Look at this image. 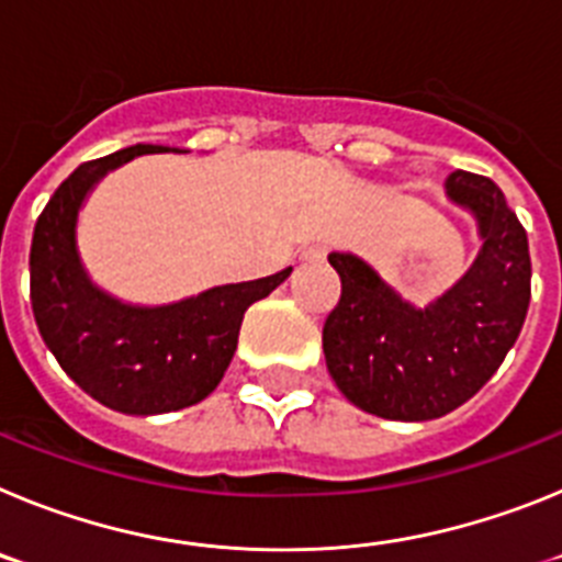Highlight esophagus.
I'll list each match as a JSON object with an SVG mask.
<instances>
[{"instance_id":"obj_1","label":"esophagus","mask_w":562,"mask_h":562,"mask_svg":"<svg viewBox=\"0 0 562 562\" xmlns=\"http://www.w3.org/2000/svg\"><path fill=\"white\" fill-rule=\"evenodd\" d=\"M301 258H304V261H310V265H315V261H324L326 245H310L304 252H301Z\"/></svg>"}]
</instances>
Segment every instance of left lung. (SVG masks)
Segmentation results:
<instances>
[{
  "mask_svg": "<svg viewBox=\"0 0 562 562\" xmlns=\"http://www.w3.org/2000/svg\"><path fill=\"white\" fill-rule=\"evenodd\" d=\"M448 196L484 238L473 267L425 310L402 301L366 261L331 252L340 301L324 324L326 369L342 396L382 419H439L498 371L532 297L529 241L490 177L453 171Z\"/></svg>",
  "mask_w": 562,
  "mask_h": 562,
  "instance_id": "obj_1",
  "label": "left lung"
}]
</instances>
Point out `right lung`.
I'll return each instance as SVG.
<instances>
[{
  "mask_svg": "<svg viewBox=\"0 0 562 562\" xmlns=\"http://www.w3.org/2000/svg\"><path fill=\"white\" fill-rule=\"evenodd\" d=\"M162 151L171 148L137 143L78 166L49 196L30 245V304L42 340L92 400L134 416L205 400L231 366L247 306L292 272L213 286L166 306H132L98 290L78 256V211L112 168Z\"/></svg>",
  "mask_w": 562,
  "mask_h": 562,
  "instance_id": "add662e5",
  "label": "right lung"
}]
</instances>
